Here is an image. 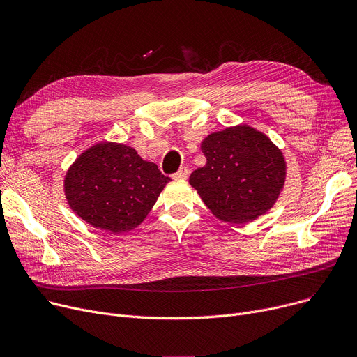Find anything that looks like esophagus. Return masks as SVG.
<instances>
[{
  "label": "esophagus",
  "instance_id": "34e87169",
  "mask_svg": "<svg viewBox=\"0 0 357 357\" xmlns=\"http://www.w3.org/2000/svg\"><path fill=\"white\" fill-rule=\"evenodd\" d=\"M188 175H190L188 167H186V166H182V167L179 169V171L174 175V178H175V179H186V178H188Z\"/></svg>",
  "mask_w": 357,
  "mask_h": 357
}]
</instances>
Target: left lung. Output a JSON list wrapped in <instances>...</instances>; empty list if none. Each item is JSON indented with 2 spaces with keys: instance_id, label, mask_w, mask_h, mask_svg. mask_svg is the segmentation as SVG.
Masks as SVG:
<instances>
[{
  "instance_id": "8db88e82",
  "label": "left lung",
  "mask_w": 357,
  "mask_h": 357,
  "mask_svg": "<svg viewBox=\"0 0 357 357\" xmlns=\"http://www.w3.org/2000/svg\"><path fill=\"white\" fill-rule=\"evenodd\" d=\"M207 163L190 176L215 217L249 222L265 214L284 188L287 165L280 150L246 124L210 135L201 143Z\"/></svg>"
}]
</instances>
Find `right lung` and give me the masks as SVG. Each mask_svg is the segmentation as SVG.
<instances>
[{
  "label": "right lung",
  "mask_w": 357,
  "mask_h": 357,
  "mask_svg": "<svg viewBox=\"0 0 357 357\" xmlns=\"http://www.w3.org/2000/svg\"><path fill=\"white\" fill-rule=\"evenodd\" d=\"M169 181L133 147L104 142L85 150L69 167L65 195L89 226L124 233L146 218Z\"/></svg>",
  "instance_id": "add662e5"
}]
</instances>
